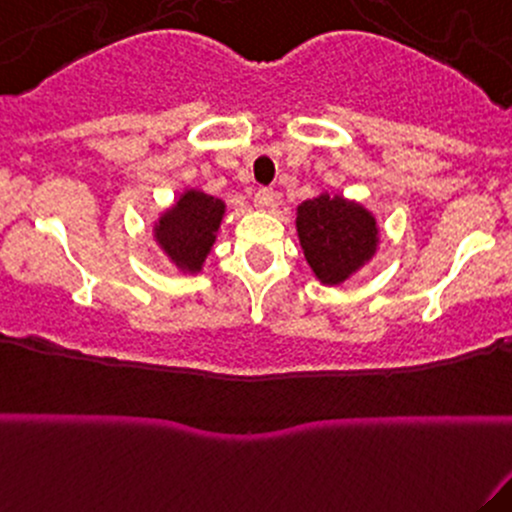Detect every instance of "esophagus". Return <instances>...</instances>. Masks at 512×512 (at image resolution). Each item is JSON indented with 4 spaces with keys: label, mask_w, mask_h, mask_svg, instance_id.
Masks as SVG:
<instances>
[{
    "label": "esophagus",
    "mask_w": 512,
    "mask_h": 512,
    "mask_svg": "<svg viewBox=\"0 0 512 512\" xmlns=\"http://www.w3.org/2000/svg\"><path fill=\"white\" fill-rule=\"evenodd\" d=\"M274 204V190L272 187H260L255 192V207L257 209H269Z\"/></svg>",
    "instance_id": "obj_1"
}]
</instances>
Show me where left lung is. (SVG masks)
I'll return each mask as SVG.
<instances>
[{
  "mask_svg": "<svg viewBox=\"0 0 512 512\" xmlns=\"http://www.w3.org/2000/svg\"><path fill=\"white\" fill-rule=\"evenodd\" d=\"M298 238L305 260L325 284H339L373 257L378 245L375 219L361 204L320 195L298 207Z\"/></svg>",
  "mask_w": 512,
  "mask_h": 512,
  "instance_id": "left-lung-1",
  "label": "left lung"
}]
</instances>
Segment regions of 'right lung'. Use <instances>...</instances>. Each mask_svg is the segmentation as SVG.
<instances>
[{"label":"right lung","instance_id":"right-lung-1","mask_svg":"<svg viewBox=\"0 0 512 512\" xmlns=\"http://www.w3.org/2000/svg\"><path fill=\"white\" fill-rule=\"evenodd\" d=\"M221 216V199L190 190L158 221L156 238L178 267L187 272H199L204 257L214 245Z\"/></svg>","mask_w":512,"mask_h":512}]
</instances>
